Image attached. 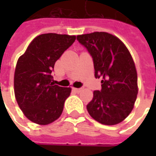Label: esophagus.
<instances>
[{
  "mask_svg": "<svg viewBox=\"0 0 156 156\" xmlns=\"http://www.w3.org/2000/svg\"><path fill=\"white\" fill-rule=\"evenodd\" d=\"M73 90H74L75 92H77V93H79V92L81 91L82 90V88H73Z\"/></svg>",
  "mask_w": 156,
  "mask_h": 156,
  "instance_id": "obj_1",
  "label": "esophagus"
}]
</instances>
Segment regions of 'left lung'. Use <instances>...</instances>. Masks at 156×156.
<instances>
[{
  "label": "left lung",
  "instance_id": "8db88e82",
  "mask_svg": "<svg viewBox=\"0 0 156 156\" xmlns=\"http://www.w3.org/2000/svg\"><path fill=\"white\" fill-rule=\"evenodd\" d=\"M77 40L93 58L94 77L101 78V90L94 92L87 105L93 119L106 125L120 123L130 114L138 94L137 72L129 51L109 33L78 35Z\"/></svg>",
  "mask_w": 156,
  "mask_h": 156
}]
</instances>
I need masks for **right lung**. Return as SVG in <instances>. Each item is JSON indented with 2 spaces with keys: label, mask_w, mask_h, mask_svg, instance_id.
Instances as JSON below:
<instances>
[{
  "label": "right lung",
  "mask_w": 156,
  "mask_h": 156,
  "mask_svg": "<svg viewBox=\"0 0 156 156\" xmlns=\"http://www.w3.org/2000/svg\"><path fill=\"white\" fill-rule=\"evenodd\" d=\"M76 40L75 36L46 33L37 37L19 58L14 76L16 99L23 114L37 124L58 119L71 88L53 83L56 61Z\"/></svg>",
  "instance_id": "obj_1"
}]
</instances>
